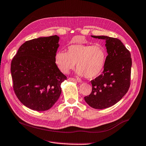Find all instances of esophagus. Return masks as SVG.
Segmentation results:
<instances>
[{"instance_id":"obj_1","label":"esophagus","mask_w":146,"mask_h":146,"mask_svg":"<svg viewBox=\"0 0 146 146\" xmlns=\"http://www.w3.org/2000/svg\"><path fill=\"white\" fill-rule=\"evenodd\" d=\"M68 81H77V80L74 78H69L68 79Z\"/></svg>"}]
</instances>
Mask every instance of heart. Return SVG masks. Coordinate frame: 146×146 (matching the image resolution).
I'll return each instance as SVG.
<instances>
[{
	"label": "heart",
	"instance_id": "obj_1",
	"mask_svg": "<svg viewBox=\"0 0 146 146\" xmlns=\"http://www.w3.org/2000/svg\"><path fill=\"white\" fill-rule=\"evenodd\" d=\"M107 59L105 48L100 45L74 44L68 46L67 52L58 51L55 56V62L58 69L68 73L75 66L76 74L93 79L103 72Z\"/></svg>",
	"mask_w": 146,
	"mask_h": 146
}]
</instances>
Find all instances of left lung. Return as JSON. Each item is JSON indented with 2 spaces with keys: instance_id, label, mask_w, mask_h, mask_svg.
<instances>
[{
  "instance_id": "left-lung-1",
  "label": "left lung",
  "mask_w": 146,
  "mask_h": 146,
  "mask_svg": "<svg viewBox=\"0 0 146 146\" xmlns=\"http://www.w3.org/2000/svg\"><path fill=\"white\" fill-rule=\"evenodd\" d=\"M105 40L108 53L103 73L91 81L92 91L84 98L94 109L110 108L123 98L130 86L131 53L120 40L108 36H93Z\"/></svg>"
}]
</instances>
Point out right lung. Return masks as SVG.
Segmentation results:
<instances>
[{
    "label": "right lung",
    "mask_w": 146,
    "mask_h": 146,
    "mask_svg": "<svg viewBox=\"0 0 146 146\" xmlns=\"http://www.w3.org/2000/svg\"><path fill=\"white\" fill-rule=\"evenodd\" d=\"M60 37L41 36L25 42L11 63L13 87L17 97L32 110L52 108L62 93L61 84L66 76L55 62Z\"/></svg>",
    "instance_id": "right-lung-1"
}]
</instances>
